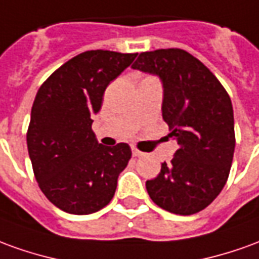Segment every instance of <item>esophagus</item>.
Wrapping results in <instances>:
<instances>
[{"label":"esophagus","instance_id":"esophagus-1","mask_svg":"<svg viewBox=\"0 0 259 259\" xmlns=\"http://www.w3.org/2000/svg\"><path fill=\"white\" fill-rule=\"evenodd\" d=\"M132 154H133V157H143L144 153H142V151L137 150V148H132Z\"/></svg>","mask_w":259,"mask_h":259}]
</instances>
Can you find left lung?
<instances>
[{"instance_id": "1", "label": "left lung", "mask_w": 259, "mask_h": 259, "mask_svg": "<svg viewBox=\"0 0 259 259\" xmlns=\"http://www.w3.org/2000/svg\"><path fill=\"white\" fill-rule=\"evenodd\" d=\"M135 70L162 81V119L178 150L146 182L151 200L164 210L189 216L203 210L222 192L236 147L233 105L210 70L182 49L143 52Z\"/></svg>"}]
</instances>
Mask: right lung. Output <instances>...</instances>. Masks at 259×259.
<instances>
[{"label": "right lung", "instance_id": "1", "mask_svg": "<svg viewBox=\"0 0 259 259\" xmlns=\"http://www.w3.org/2000/svg\"><path fill=\"white\" fill-rule=\"evenodd\" d=\"M137 53L90 50L59 67L36 94L26 142L35 178L45 196L71 214L101 210L115 195L132 150L99 144L91 117L112 79Z\"/></svg>", "mask_w": 259, "mask_h": 259}]
</instances>
